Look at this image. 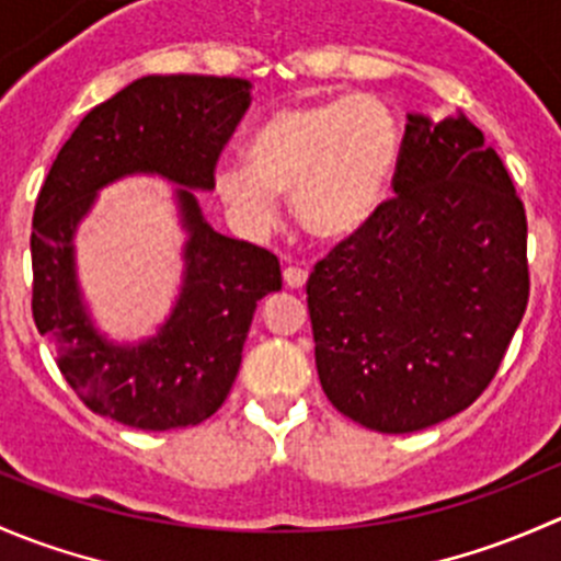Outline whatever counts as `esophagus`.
Masks as SVG:
<instances>
[{"instance_id":"esophagus-1","label":"esophagus","mask_w":561,"mask_h":561,"mask_svg":"<svg viewBox=\"0 0 561 561\" xmlns=\"http://www.w3.org/2000/svg\"><path fill=\"white\" fill-rule=\"evenodd\" d=\"M282 276H285V285L287 287H293V290H298V287H304V285H307V271H304V268H298V265H287V268H285V274H282Z\"/></svg>"}]
</instances>
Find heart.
Masks as SVG:
<instances>
[{
    "label": "heart",
    "instance_id": "obj_1",
    "mask_svg": "<svg viewBox=\"0 0 561 561\" xmlns=\"http://www.w3.org/2000/svg\"><path fill=\"white\" fill-rule=\"evenodd\" d=\"M399 149V124L371 94L287 105L249 135L247 165H217L214 186L252 228L274 222L276 195H293L304 230L339 241L364 230L382 208Z\"/></svg>",
    "mask_w": 561,
    "mask_h": 561
}]
</instances>
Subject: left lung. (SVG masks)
Masks as SVG:
<instances>
[{
  "label": "left lung",
  "mask_w": 561,
  "mask_h": 561,
  "mask_svg": "<svg viewBox=\"0 0 561 561\" xmlns=\"http://www.w3.org/2000/svg\"><path fill=\"white\" fill-rule=\"evenodd\" d=\"M393 192L307 282L328 401L382 434L467 410L494 380L529 301L526 214L467 116H407Z\"/></svg>",
  "instance_id": "left-lung-1"
}]
</instances>
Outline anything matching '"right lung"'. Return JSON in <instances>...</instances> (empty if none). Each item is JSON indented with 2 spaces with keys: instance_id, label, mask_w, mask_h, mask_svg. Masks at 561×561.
I'll list each match as a JSON object with an SVG mask.
<instances>
[{
  "instance_id": "right-lung-1",
  "label": "right lung",
  "mask_w": 561,
  "mask_h": 561,
  "mask_svg": "<svg viewBox=\"0 0 561 561\" xmlns=\"http://www.w3.org/2000/svg\"><path fill=\"white\" fill-rule=\"evenodd\" d=\"M244 78L146 76L81 118L56 154L32 219V314L61 375L98 415L144 432L197 426L222 407L257 301L282 290L268 249L228 239L192 190H214L219 154L249 107ZM160 172L176 191L185 285L157 337L122 348L93 331L75 282L71 233L105 183Z\"/></svg>"
}]
</instances>
